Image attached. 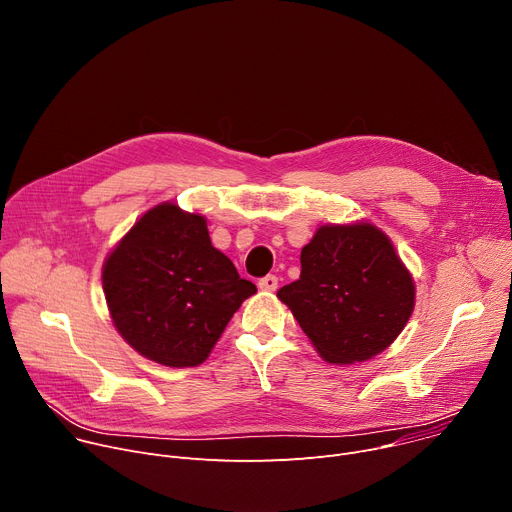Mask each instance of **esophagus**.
<instances>
[{
    "instance_id": "obj_1",
    "label": "esophagus",
    "mask_w": 512,
    "mask_h": 512,
    "mask_svg": "<svg viewBox=\"0 0 512 512\" xmlns=\"http://www.w3.org/2000/svg\"><path fill=\"white\" fill-rule=\"evenodd\" d=\"M259 288L263 292H275L277 290V277L275 275H265L259 280Z\"/></svg>"
}]
</instances>
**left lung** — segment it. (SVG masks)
I'll return each mask as SVG.
<instances>
[{
    "label": "left lung",
    "instance_id": "8db88e82",
    "mask_svg": "<svg viewBox=\"0 0 512 512\" xmlns=\"http://www.w3.org/2000/svg\"><path fill=\"white\" fill-rule=\"evenodd\" d=\"M300 263V280L284 286L277 298L324 361H367L406 327L414 310V280L376 224L318 226Z\"/></svg>",
    "mask_w": 512,
    "mask_h": 512
}]
</instances>
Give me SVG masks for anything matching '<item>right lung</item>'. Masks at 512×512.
Here are the masks:
<instances>
[{"instance_id":"obj_1","label":"right lung","mask_w":512,"mask_h":512,"mask_svg":"<svg viewBox=\"0 0 512 512\" xmlns=\"http://www.w3.org/2000/svg\"><path fill=\"white\" fill-rule=\"evenodd\" d=\"M120 337L167 367L204 363L228 320L257 292L208 235L200 212L161 202L138 218L102 267Z\"/></svg>"}]
</instances>
